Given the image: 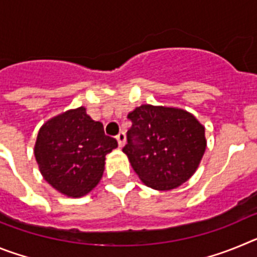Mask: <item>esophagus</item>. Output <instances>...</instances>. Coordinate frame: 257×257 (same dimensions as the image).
Wrapping results in <instances>:
<instances>
[{
	"label": "esophagus",
	"mask_w": 257,
	"mask_h": 257,
	"mask_svg": "<svg viewBox=\"0 0 257 257\" xmlns=\"http://www.w3.org/2000/svg\"><path fill=\"white\" fill-rule=\"evenodd\" d=\"M115 138H117L118 145H119V147H123L124 142H126V135H124V133H119Z\"/></svg>",
	"instance_id": "34e87169"
}]
</instances>
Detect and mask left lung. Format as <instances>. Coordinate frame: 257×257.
Returning <instances> with one entry per match:
<instances>
[{
	"instance_id": "8db88e82",
	"label": "left lung",
	"mask_w": 257,
	"mask_h": 257,
	"mask_svg": "<svg viewBox=\"0 0 257 257\" xmlns=\"http://www.w3.org/2000/svg\"><path fill=\"white\" fill-rule=\"evenodd\" d=\"M127 118V154L143 183L170 190L196 172L206 149L205 127L183 109L142 105Z\"/></svg>"
}]
</instances>
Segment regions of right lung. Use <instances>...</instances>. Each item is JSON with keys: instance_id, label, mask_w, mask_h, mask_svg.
<instances>
[{"instance_id": "right-lung-1", "label": "right lung", "mask_w": 257, "mask_h": 257, "mask_svg": "<svg viewBox=\"0 0 257 257\" xmlns=\"http://www.w3.org/2000/svg\"><path fill=\"white\" fill-rule=\"evenodd\" d=\"M118 147L101 122L81 108L51 118L41 127L35 156L45 180L69 197L87 194L103 176L105 156Z\"/></svg>"}]
</instances>
